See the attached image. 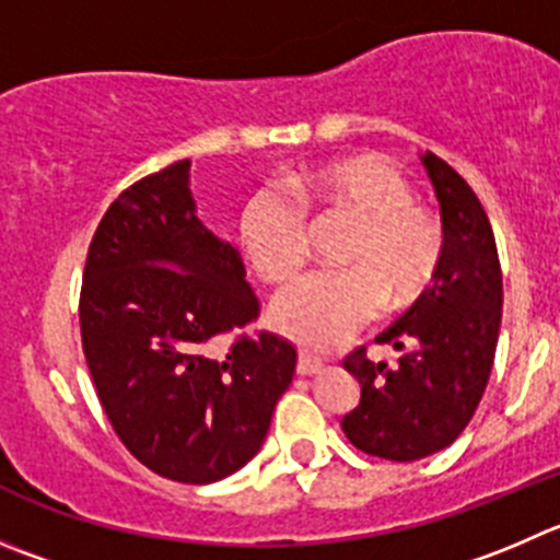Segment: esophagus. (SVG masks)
Wrapping results in <instances>:
<instances>
[{"instance_id": "obj_1", "label": "esophagus", "mask_w": 560, "mask_h": 560, "mask_svg": "<svg viewBox=\"0 0 560 560\" xmlns=\"http://www.w3.org/2000/svg\"><path fill=\"white\" fill-rule=\"evenodd\" d=\"M322 360H316V357H307V354H300V360H296V374L300 376H313V374H322Z\"/></svg>"}]
</instances>
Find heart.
<instances>
[{"instance_id": "obj_1", "label": "heart", "mask_w": 560, "mask_h": 560, "mask_svg": "<svg viewBox=\"0 0 560 560\" xmlns=\"http://www.w3.org/2000/svg\"><path fill=\"white\" fill-rule=\"evenodd\" d=\"M302 208L316 222L346 220L340 271H316L271 302V327L307 349H332L385 311L418 305L440 277L445 233L415 203L409 180L380 156H346L294 178ZM244 258L266 283H285L311 255L305 212L275 189L247 197L236 220Z\"/></svg>"}]
</instances>
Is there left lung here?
<instances>
[{
    "label": "left lung",
    "mask_w": 560,
    "mask_h": 560,
    "mask_svg": "<svg viewBox=\"0 0 560 560\" xmlns=\"http://www.w3.org/2000/svg\"><path fill=\"white\" fill-rule=\"evenodd\" d=\"M434 184L445 228V258L429 294L376 343L398 351V365L351 351L343 369L360 404L340 420L354 448L390 462H415L448 448L487 390L503 316V275L492 225L476 191L443 159L420 156Z\"/></svg>",
    "instance_id": "left-lung-1"
}]
</instances>
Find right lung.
<instances>
[{"mask_svg": "<svg viewBox=\"0 0 560 560\" xmlns=\"http://www.w3.org/2000/svg\"><path fill=\"white\" fill-rule=\"evenodd\" d=\"M189 167L170 164L109 206L90 242L79 322L126 448L170 481L214 483L260 451L296 349L260 332L211 354V338L253 322L258 300L236 249L197 220Z\"/></svg>", "mask_w": 560, "mask_h": 560, "instance_id": "add662e5", "label": "right lung"}]
</instances>
